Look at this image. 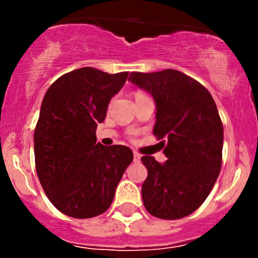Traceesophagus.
<instances>
[{"label":"esophagus","mask_w":258,"mask_h":258,"mask_svg":"<svg viewBox=\"0 0 258 258\" xmlns=\"http://www.w3.org/2000/svg\"><path fill=\"white\" fill-rule=\"evenodd\" d=\"M134 161L135 162H140L141 161V155L139 152H136V151L134 152Z\"/></svg>","instance_id":"34e87169"}]
</instances>
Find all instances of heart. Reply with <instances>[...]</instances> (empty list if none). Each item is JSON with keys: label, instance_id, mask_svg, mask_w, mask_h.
Wrapping results in <instances>:
<instances>
[{"label": "heart", "instance_id": "1", "mask_svg": "<svg viewBox=\"0 0 258 258\" xmlns=\"http://www.w3.org/2000/svg\"><path fill=\"white\" fill-rule=\"evenodd\" d=\"M137 95H142V93H137Z\"/></svg>", "mask_w": 258, "mask_h": 258}]
</instances>
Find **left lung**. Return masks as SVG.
Instances as JSON below:
<instances>
[{
    "instance_id": "obj_1",
    "label": "left lung",
    "mask_w": 258,
    "mask_h": 258,
    "mask_svg": "<svg viewBox=\"0 0 258 258\" xmlns=\"http://www.w3.org/2000/svg\"><path fill=\"white\" fill-rule=\"evenodd\" d=\"M128 81L147 91L156 103L153 135L167 157L160 163L144 156L148 171L142 184L146 210L162 220L195 212L210 195L221 171L223 126L206 87L176 70L132 72Z\"/></svg>"
}]
</instances>
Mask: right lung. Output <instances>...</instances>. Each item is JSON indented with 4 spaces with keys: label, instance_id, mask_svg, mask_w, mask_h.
I'll list each match as a JSON object with an SVG mask.
<instances>
[{
    "label": "right lung",
    "instance_id": "right-lung-1",
    "mask_svg": "<svg viewBox=\"0 0 258 258\" xmlns=\"http://www.w3.org/2000/svg\"><path fill=\"white\" fill-rule=\"evenodd\" d=\"M127 76L82 67L54 81L43 97L33 139L36 171L52 205L70 217L107 211L134 160L127 146L96 142L97 123Z\"/></svg>",
    "mask_w": 258,
    "mask_h": 258
}]
</instances>
